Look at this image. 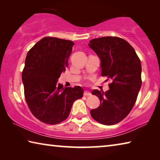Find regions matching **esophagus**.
Listing matches in <instances>:
<instances>
[{"mask_svg": "<svg viewBox=\"0 0 160 160\" xmlns=\"http://www.w3.org/2000/svg\"><path fill=\"white\" fill-rule=\"evenodd\" d=\"M83 96H91V93H90V92L84 91V93H83Z\"/></svg>", "mask_w": 160, "mask_h": 160, "instance_id": "esophagus-1", "label": "esophagus"}]
</instances>
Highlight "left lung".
Segmentation results:
<instances>
[{
	"label": "left lung",
	"instance_id": "left-lung-1",
	"mask_svg": "<svg viewBox=\"0 0 160 160\" xmlns=\"http://www.w3.org/2000/svg\"><path fill=\"white\" fill-rule=\"evenodd\" d=\"M89 42L101 60L102 77L112 80L105 93L92 91L100 105L91 110V115L102 124H115L129 114L136 103L142 85L141 60L133 48L119 37L105 36Z\"/></svg>",
	"mask_w": 160,
	"mask_h": 160
}]
</instances>
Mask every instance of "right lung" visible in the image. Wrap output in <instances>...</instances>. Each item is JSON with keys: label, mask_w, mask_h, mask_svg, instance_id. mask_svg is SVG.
<instances>
[{"label": "right lung", "mask_w": 160, "mask_h": 160, "mask_svg": "<svg viewBox=\"0 0 160 160\" xmlns=\"http://www.w3.org/2000/svg\"><path fill=\"white\" fill-rule=\"evenodd\" d=\"M74 42L45 37L28 52L22 78L24 97L31 112L48 124H57L68 117L72 104L82 98L81 86L63 88L58 83L68 67Z\"/></svg>", "instance_id": "right-lung-1"}]
</instances>
